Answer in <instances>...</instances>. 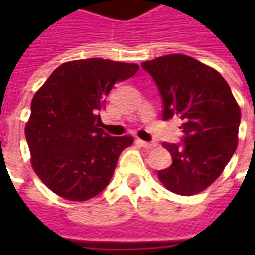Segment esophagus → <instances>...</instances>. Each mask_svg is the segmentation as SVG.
<instances>
[{
  "label": "esophagus",
  "mask_w": 255,
  "mask_h": 255,
  "mask_svg": "<svg viewBox=\"0 0 255 255\" xmlns=\"http://www.w3.org/2000/svg\"><path fill=\"white\" fill-rule=\"evenodd\" d=\"M137 143H139V144H140V146H142V147H144V149H154V147H156V146H157V144H156V143L144 142V140H140V139H139V140H137Z\"/></svg>",
  "instance_id": "esophagus-1"
}]
</instances>
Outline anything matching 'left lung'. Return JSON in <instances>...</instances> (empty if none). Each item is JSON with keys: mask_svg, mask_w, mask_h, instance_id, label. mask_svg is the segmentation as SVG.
Instances as JSON below:
<instances>
[{"mask_svg": "<svg viewBox=\"0 0 255 255\" xmlns=\"http://www.w3.org/2000/svg\"><path fill=\"white\" fill-rule=\"evenodd\" d=\"M142 68L159 89L163 121L179 119L183 132L181 143H163L173 163L157 176L173 193L197 194L220 176L236 152L240 108L224 78L191 56H159Z\"/></svg>", "mask_w": 255, "mask_h": 255, "instance_id": "left-lung-1", "label": "left lung"}]
</instances>
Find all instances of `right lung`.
Returning <instances> with one entry per match:
<instances>
[{
	"label": "right lung",
	"instance_id": "obj_1",
	"mask_svg": "<svg viewBox=\"0 0 255 255\" xmlns=\"http://www.w3.org/2000/svg\"><path fill=\"white\" fill-rule=\"evenodd\" d=\"M139 65L89 58L58 66L35 93L25 137L31 163L48 189L71 201L98 196L109 184L132 136L113 137L99 128V111L113 85Z\"/></svg>",
	"mask_w": 255,
	"mask_h": 255
}]
</instances>
